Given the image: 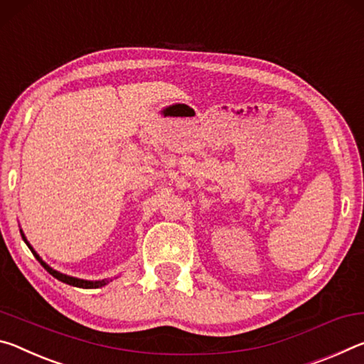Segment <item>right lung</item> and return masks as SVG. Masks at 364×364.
<instances>
[{
  "mask_svg": "<svg viewBox=\"0 0 364 364\" xmlns=\"http://www.w3.org/2000/svg\"><path fill=\"white\" fill-rule=\"evenodd\" d=\"M22 234V232H21ZM22 238H23V242L27 243V247L31 248V252L33 253V256L35 258L38 259V263L45 267V269L51 274L53 277H56L58 281H61V282H64V284H69V285H74V287H80V289H98V287H103V285H106L108 284V281H83V279H77V277H70V276H65V274H63V272H58V271H55L53 269V267H50L48 266L43 259L40 258V256L37 255V252H35V250L31 247V243L27 242V238L23 237V234H22Z\"/></svg>",
  "mask_w": 364,
  "mask_h": 364,
  "instance_id": "1",
  "label": "right lung"
}]
</instances>
